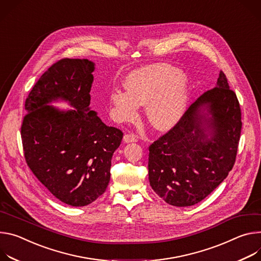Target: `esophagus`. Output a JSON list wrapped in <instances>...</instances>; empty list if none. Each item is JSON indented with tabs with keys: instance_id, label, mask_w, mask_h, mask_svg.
Wrapping results in <instances>:
<instances>
[{
	"instance_id": "1",
	"label": "esophagus",
	"mask_w": 261,
	"mask_h": 261,
	"mask_svg": "<svg viewBox=\"0 0 261 261\" xmlns=\"http://www.w3.org/2000/svg\"><path fill=\"white\" fill-rule=\"evenodd\" d=\"M123 141H124L125 143L137 142V137H136V135H134V134H127V135H125V136H124Z\"/></svg>"
}]
</instances>
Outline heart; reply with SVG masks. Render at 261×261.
<instances>
[{
	"label": "heart",
	"mask_w": 261,
	"mask_h": 261,
	"mask_svg": "<svg viewBox=\"0 0 261 261\" xmlns=\"http://www.w3.org/2000/svg\"><path fill=\"white\" fill-rule=\"evenodd\" d=\"M125 88L111 93L113 113L119 121L135 119L139 105H148L147 117L151 125L168 130L179 121L187 107L188 79L169 64L134 70L126 76Z\"/></svg>",
	"instance_id": "obj_1"
}]
</instances>
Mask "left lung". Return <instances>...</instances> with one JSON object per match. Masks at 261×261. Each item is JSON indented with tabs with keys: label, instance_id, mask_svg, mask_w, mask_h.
Masks as SVG:
<instances>
[{
	"label": "left lung",
	"instance_id": "1",
	"mask_svg": "<svg viewBox=\"0 0 261 261\" xmlns=\"http://www.w3.org/2000/svg\"><path fill=\"white\" fill-rule=\"evenodd\" d=\"M241 132L239 99L220 71L215 88L198 97L179 121L149 146L152 190L173 206L197 204L232 170Z\"/></svg>",
	"mask_w": 261,
	"mask_h": 261
}]
</instances>
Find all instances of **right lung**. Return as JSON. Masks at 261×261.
<instances>
[{"instance_id":"right-lung-1","label":"right lung","mask_w":261,"mask_h":261,"mask_svg":"<svg viewBox=\"0 0 261 261\" xmlns=\"http://www.w3.org/2000/svg\"><path fill=\"white\" fill-rule=\"evenodd\" d=\"M93 70L87 59L54 63L29 93L20 127L27 165L57 199L71 206L88 205L105 193L113 153L123 137L89 108ZM59 98L76 109L64 112L47 105Z\"/></svg>"}]
</instances>
